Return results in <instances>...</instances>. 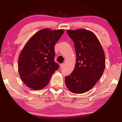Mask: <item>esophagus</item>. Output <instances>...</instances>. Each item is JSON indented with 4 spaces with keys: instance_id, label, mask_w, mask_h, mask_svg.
<instances>
[{
    "instance_id": "esophagus-1",
    "label": "esophagus",
    "mask_w": 122,
    "mask_h": 122,
    "mask_svg": "<svg viewBox=\"0 0 122 122\" xmlns=\"http://www.w3.org/2000/svg\"><path fill=\"white\" fill-rule=\"evenodd\" d=\"M64 66V63H62V64H61V68H63V66Z\"/></svg>"
}]
</instances>
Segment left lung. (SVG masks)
Instances as JSON below:
<instances>
[{
  "label": "left lung",
  "instance_id": "1",
  "mask_svg": "<svg viewBox=\"0 0 122 122\" xmlns=\"http://www.w3.org/2000/svg\"><path fill=\"white\" fill-rule=\"evenodd\" d=\"M74 41L76 63L74 71L65 78L66 87L73 93H86L94 86L104 71L105 54L96 35L84 29L68 30Z\"/></svg>",
  "mask_w": 122,
  "mask_h": 122
}]
</instances>
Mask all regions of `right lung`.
<instances>
[{"instance_id":"1","label":"right lung","mask_w":122,"mask_h":122,"mask_svg":"<svg viewBox=\"0 0 122 122\" xmlns=\"http://www.w3.org/2000/svg\"><path fill=\"white\" fill-rule=\"evenodd\" d=\"M63 33V29H43L25 45L19 56L18 71L21 79L29 88L39 90L45 87L59 68L54 61V46Z\"/></svg>"}]
</instances>
